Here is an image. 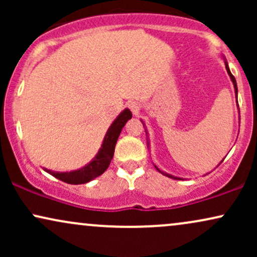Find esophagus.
<instances>
[{
	"mask_svg": "<svg viewBox=\"0 0 257 257\" xmlns=\"http://www.w3.org/2000/svg\"><path fill=\"white\" fill-rule=\"evenodd\" d=\"M131 108L133 110V112H135V113L139 111V106L137 104H134V102H132L131 104Z\"/></svg>",
	"mask_w": 257,
	"mask_h": 257,
	"instance_id": "obj_1",
	"label": "esophagus"
}]
</instances>
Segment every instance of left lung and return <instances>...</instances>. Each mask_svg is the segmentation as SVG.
I'll return each instance as SVG.
<instances>
[{
  "instance_id": "8db88e82",
  "label": "left lung",
  "mask_w": 257,
  "mask_h": 257,
  "mask_svg": "<svg viewBox=\"0 0 257 257\" xmlns=\"http://www.w3.org/2000/svg\"><path fill=\"white\" fill-rule=\"evenodd\" d=\"M226 70H227V72H228V75H229V77H231V79H232V82H233V85H234V90H235V94L238 93V88H237V82H235V78H234V76L232 75L231 73V71H229V69H228V65H227V63H226ZM157 168V167H156ZM157 170L161 174H163V175H166V176H168V178H172V179H179V178H175V176H173V175H170V174H167V173H163V172H161V170L158 169L157 168ZM179 180H181V179H179Z\"/></svg>"
}]
</instances>
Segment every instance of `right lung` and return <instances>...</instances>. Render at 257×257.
<instances>
[{
    "instance_id": "add662e5",
    "label": "right lung",
    "mask_w": 257,
    "mask_h": 257,
    "mask_svg": "<svg viewBox=\"0 0 257 257\" xmlns=\"http://www.w3.org/2000/svg\"><path fill=\"white\" fill-rule=\"evenodd\" d=\"M132 118V112L125 108L122 113L114 119L110 128H108L107 133H106L104 143H102L101 149L96 155V157L90 162L88 166L82 168V169L75 170V172L70 173H55L52 170H47L51 175L54 176L61 181L66 182V184L71 185H79L89 182L93 179L98 178L102 173L107 169L111 163V159L113 157L114 147H116L117 139H118L122 128L125 125V123Z\"/></svg>"
}]
</instances>
